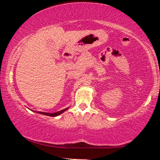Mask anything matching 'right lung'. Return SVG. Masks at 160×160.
Listing matches in <instances>:
<instances>
[{"label":"right lung","instance_id":"right-lung-1","mask_svg":"<svg viewBox=\"0 0 160 160\" xmlns=\"http://www.w3.org/2000/svg\"><path fill=\"white\" fill-rule=\"evenodd\" d=\"M66 110H68V108H66V109L63 110V111H61L59 112H56V113H41V114H43V115L49 116V117H56V116H58V115L61 114V113H63L64 111H65Z\"/></svg>","mask_w":160,"mask_h":160}]
</instances>
